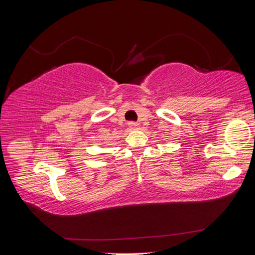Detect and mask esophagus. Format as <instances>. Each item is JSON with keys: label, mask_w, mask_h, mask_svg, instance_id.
<instances>
[{"label": "esophagus", "mask_w": 255, "mask_h": 255, "mask_svg": "<svg viewBox=\"0 0 255 255\" xmlns=\"http://www.w3.org/2000/svg\"><path fill=\"white\" fill-rule=\"evenodd\" d=\"M138 127H139V125H138L137 122H133V121L128 122V128L130 129H136V128H138Z\"/></svg>", "instance_id": "esophagus-1"}]
</instances>
